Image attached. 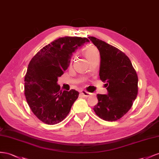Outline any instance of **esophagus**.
<instances>
[{"instance_id": "obj_1", "label": "esophagus", "mask_w": 159, "mask_h": 159, "mask_svg": "<svg viewBox=\"0 0 159 159\" xmlns=\"http://www.w3.org/2000/svg\"><path fill=\"white\" fill-rule=\"evenodd\" d=\"M81 94L83 95V97H84L85 98H88V97H89L90 96H91L92 95V93H88V92H87V91H85V90H82V91H81Z\"/></svg>"}]
</instances>
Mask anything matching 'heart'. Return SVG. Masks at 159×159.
Listing matches in <instances>:
<instances>
[{
	"label": "heart",
	"mask_w": 159,
	"mask_h": 159,
	"mask_svg": "<svg viewBox=\"0 0 159 159\" xmlns=\"http://www.w3.org/2000/svg\"><path fill=\"white\" fill-rule=\"evenodd\" d=\"M83 53L87 58L89 61L94 59V58L99 57L98 49L93 45H87L83 49Z\"/></svg>",
	"instance_id": "b5f03b06"
}]
</instances>
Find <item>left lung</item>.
Instances as JSON below:
<instances>
[{
    "instance_id": "obj_1",
    "label": "left lung",
    "mask_w": 159,
    "mask_h": 159,
    "mask_svg": "<svg viewBox=\"0 0 159 159\" xmlns=\"http://www.w3.org/2000/svg\"><path fill=\"white\" fill-rule=\"evenodd\" d=\"M89 39L101 55L99 76L106 82L107 94H97L93 110L107 121L120 119L132 107L138 93V76L129 57L119 49L93 37Z\"/></svg>"
}]
</instances>
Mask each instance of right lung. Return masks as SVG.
Listing matches in <instances>:
<instances>
[{"label": "right lung", "instance_id": "obj_1", "mask_svg": "<svg viewBox=\"0 0 159 159\" xmlns=\"http://www.w3.org/2000/svg\"><path fill=\"white\" fill-rule=\"evenodd\" d=\"M89 42L87 38L65 37L44 47L30 61L25 76L27 103L38 119L47 125L64 120L79 93L61 90L58 78L70 64L72 52Z\"/></svg>", "mask_w": 159, "mask_h": 159}]
</instances>
